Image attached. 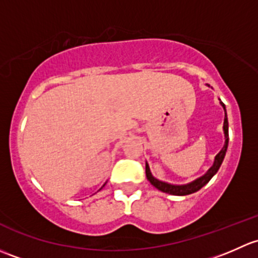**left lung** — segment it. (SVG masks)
<instances>
[{
	"label": "left lung",
	"instance_id": "left-lung-1",
	"mask_svg": "<svg viewBox=\"0 0 258 258\" xmlns=\"http://www.w3.org/2000/svg\"><path fill=\"white\" fill-rule=\"evenodd\" d=\"M208 87H210L208 84ZM220 104L222 105L225 110V119H224V134H225V144L222 147L220 153L215 156L214 159V164L210 168L203 176L198 177L194 181L187 182V184H182V185H175V184H169V182L161 181V180L156 179V177L153 176L151 174L150 168H149V164L145 163V172H147V179L150 181V184L153 186H155L158 190L163 191V192L170 194V195H176V196H185V195H190V194L196 192V191L200 190L201 187L205 186L206 184L211 180V177L219 171L220 166H221L222 161H224L225 155H226L227 151V147H228V120H227V113H226V107H225L224 103L221 102L220 99Z\"/></svg>",
	"mask_w": 258,
	"mask_h": 258
}]
</instances>
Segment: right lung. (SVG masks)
Returning <instances> with one entry per match:
<instances>
[{
    "label": "right lung",
    "mask_w": 258,
    "mask_h": 258,
    "mask_svg": "<svg viewBox=\"0 0 258 258\" xmlns=\"http://www.w3.org/2000/svg\"><path fill=\"white\" fill-rule=\"evenodd\" d=\"M104 185H105V184H104ZM104 185H103V186H104ZM103 186H102V187H103ZM102 187H100V188H102ZM100 188H99V190H100Z\"/></svg>",
    "instance_id": "obj_1"
}]
</instances>
